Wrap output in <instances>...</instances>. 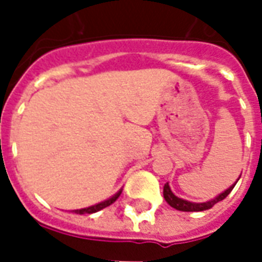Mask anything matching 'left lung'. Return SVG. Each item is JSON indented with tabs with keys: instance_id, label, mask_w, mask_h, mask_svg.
<instances>
[{
	"instance_id": "8db88e82",
	"label": "left lung",
	"mask_w": 262,
	"mask_h": 262,
	"mask_svg": "<svg viewBox=\"0 0 262 262\" xmlns=\"http://www.w3.org/2000/svg\"><path fill=\"white\" fill-rule=\"evenodd\" d=\"M234 185H236V184H234ZM234 185L229 188V189H226L225 192H222L219 196H216L214 199H212V201H209V202L192 203V202H188V201H184V199H181V198L176 196L174 193L171 192L170 185H168V184H165L164 199L167 201V203H168L170 206H172V208L177 209V210H182V212H201V210L210 209L213 205H216V203L220 202V201H223V199H225V198L231 192V189L234 188Z\"/></svg>"
}]
</instances>
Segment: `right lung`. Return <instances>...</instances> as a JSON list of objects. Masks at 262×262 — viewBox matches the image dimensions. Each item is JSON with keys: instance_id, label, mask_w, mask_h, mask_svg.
I'll return each instance as SVG.
<instances>
[{"instance_id": "right-lung-1", "label": "right lung", "mask_w": 262, "mask_h": 262, "mask_svg": "<svg viewBox=\"0 0 262 262\" xmlns=\"http://www.w3.org/2000/svg\"><path fill=\"white\" fill-rule=\"evenodd\" d=\"M120 193H122V191H119V192L116 193V195H114V196L111 198V199H108V201H105V202H101L98 203V205H94V206H90V208H85V209H78V210H74L75 213H80V214H84V213H95V212H98V210H101V209L106 208V206H109V205H112V203L118 199V198L120 196Z\"/></svg>"}]
</instances>
